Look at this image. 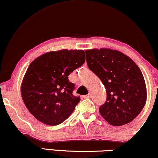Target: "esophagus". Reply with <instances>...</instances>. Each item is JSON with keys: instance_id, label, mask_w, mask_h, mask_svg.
I'll use <instances>...</instances> for the list:
<instances>
[{"instance_id": "34e87169", "label": "esophagus", "mask_w": 158, "mask_h": 158, "mask_svg": "<svg viewBox=\"0 0 158 158\" xmlns=\"http://www.w3.org/2000/svg\"><path fill=\"white\" fill-rule=\"evenodd\" d=\"M83 97L85 98H90V94H88V95H85V96H84Z\"/></svg>"}]
</instances>
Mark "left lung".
I'll use <instances>...</instances> for the list:
<instances>
[{
  "instance_id": "obj_1",
  "label": "left lung",
  "mask_w": 158,
  "mask_h": 158,
  "mask_svg": "<svg viewBox=\"0 0 158 158\" xmlns=\"http://www.w3.org/2000/svg\"><path fill=\"white\" fill-rule=\"evenodd\" d=\"M88 68L98 76L106 90V101L99 107L103 118L114 126L131 122L146 103L143 75L127 55L110 49L85 51Z\"/></svg>"
}]
</instances>
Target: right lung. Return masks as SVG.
<instances>
[{
    "label": "right lung",
    "instance_id": "1",
    "mask_svg": "<svg viewBox=\"0 0 158 158\" xmlns=\"http://www.w3.org/2000/svg\"><path fill=\"white\" fill-rule=\"evenodd\" d=\"M85 61L83 50L49 52L29 64L21 84L23 102L32 115L55 126L66 120L81 101L68 76Z\"/></svg>",
    "mask_w": 158,
    "mask_h": 158
}]
</instances>
